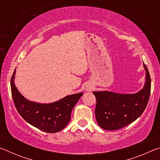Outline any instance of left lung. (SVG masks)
I'll list each match as a JSON object with an SVG mask.
<instances>
[{
  "instance_id": "obj_1",
  "label": "left lung",
  "mask_w": 160,
  "mask_h": 160,
  "mask_svg": "<svg viewBox=\"0 0 160 160\" xmlns=\"http://www.w3.org/2000/svg\"><path fill=\"white\" fill-rule=\"evenodd\" d=\"M145 70V82L142 90L135 94H119L109 91L93 92L96 97L95 116L102 128L114 131L133 122L141 116L147 107L150 95L151 79Z\"/></svg>"
}]
</instances>
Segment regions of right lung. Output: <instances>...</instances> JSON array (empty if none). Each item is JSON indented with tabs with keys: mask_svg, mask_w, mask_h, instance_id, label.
<instances>
[{
	"mask_svg": "<svg viewBox=\"0 0 160 160\" xmlns=\"http://www.w3.org/2000/svg\"><path fill=\"white\" fill-rule=\"evenodd\" d=\"M15 70L10 86L15 106L22 117L30 125L47 132H56L63 129L69 123L72 110L83 93L68 95L49 104L31 102L22 95L15 87Z\"/></svg>",
	"mask_w": 160,
	"mask_h": 160,
	"instance_id": "obj_1",
	"label": "right lung"
}]
</instances>
